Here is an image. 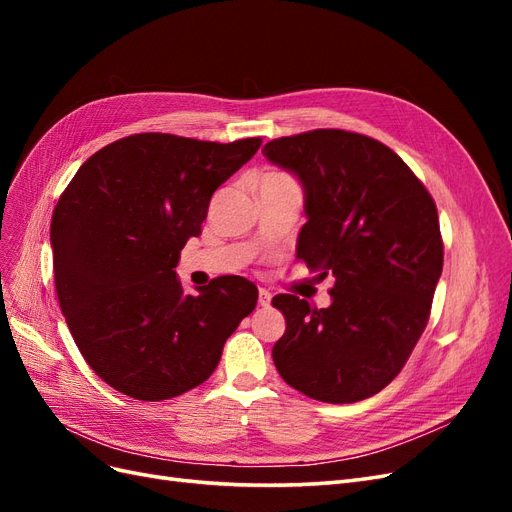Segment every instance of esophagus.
I'll return each mask as SVG.
<instances>
[{"mask_svg":"<svg viewBox=\"0 0 512 512\" xmlns=\"http://www.w3.org/2000/svg\"><path fill=\"white\" fill-rule=\"evenodd\" d=\"M271 299H273V294H271L269 290H265V288L258 290V305L269 307V305H271Z\"/></svg>","mask_w":512,"mask_h":512,"instance_id":"1","label":"esophagus"}]
</instances>
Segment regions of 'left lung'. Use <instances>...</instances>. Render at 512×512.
I'll use <instances>...</instances> for the list:
<instances>
[{"label":"left lung","mask_w":512,"mask_h":512,"mask_svg":"<svg viewBox=\"0 0 512 512\" xmlns=\"http://www.w3.org/2000/svg\"><path fill=\"white\" fill-rule=\"evenodd\" d=\"M262 153L305 188L297 258L333 277L329 307L273 297L286 316L273 363L292 389L327 404L376 395L429 322L444 262L436 203L393 149L359 132L309 130Z\"/></svg>","instance_id":"left-lung-1"}]
</instances>
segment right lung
<instances>
[{"label": "right lung", "instance_id": "obj_1", "mask_svg": "<svg viewBox=\"0 0 512 512\" xmlns=\"http://www.w3.org/2000/svg\"><path fill=\"white\" fill-rule=\"evenodd\" d=\"M262 138L143 132L102 147L61 192L51 222L55 290L83 359L115 391L162 401L203 384L258 288L239 275L185 294L175 267L213 192Z\"/></svg>", "mask_w": 512, "mask_h": 512}]
</instances>
